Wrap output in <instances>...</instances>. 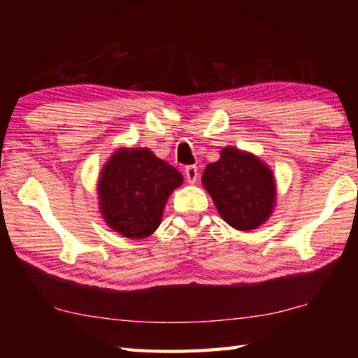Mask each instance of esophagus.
I'll return each mask as SVG.
<instances>
[{
  "label": "esophagus",
  "mask_w": 358,
  "mask_h": 358,
  "mask_svg": "<svg viewBox=\"0 0 358 358\" xmlns=\"http://www.w3.org/2000/svg\"><path fill=\"white\" fill-rule=\"evenodd\" d=\"M185 175L189 185H195L199 180V167L196 166H187L185 169Z\"/></svg>",
  "instance_id": "esophagus-1"
}]
</instances>
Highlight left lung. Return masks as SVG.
Masks as SVG:
<instances>
[{
    "label": "left lung",
    "mask_w": 358,
    "mask_h": 358,
    "mask_svg": "<svg viewBox=\"0 0 358 358\" xmlns=\"http://www.w3.org/2000/svg\"><path fill=\"white\" fill-rule=\"evenodd\" d=\"M201 183L218 214L238 231H254L273 210L277 186L273 173L246 150L223 148L220 159L206 166Z\"/></svg>",
    "instance_id": "obj_1"
}]
</instances>
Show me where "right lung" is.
Returning <instances> with one entry per match:
<instances>
[{"instance_id": "add662e5", "label": "right lung", "mask_w": 358, "mask_h": 358, "mask_svg": "<svg viewBox=\"0 0 358 358\" xmlns=\"http://www.w3.org/2000/svg\"><path fill=\"white\" fill-rule=\"evenodd\" d=\"M181 183L183 175L148 148H121L98 181L104 222L123 237L146 238L162 223L166 201Z\"/></svg>"}]
</instances>
